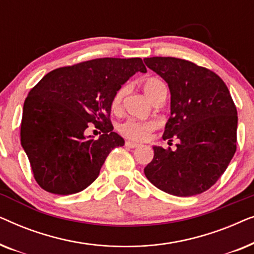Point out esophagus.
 Listing matches in <instances>:
<instances>
[{"instance_id":"obj_1","label":"esophagus","mask_w":254,"mask_h":254,"mask_svg":"<svg viewBox=\"0 0 254 254\" xmlns=\"http://www.w3.org/2000/svg\"><path fill=\"white\" fill-rule=\"evenodd\" d=\"M125 145H126V147H128V148H137L138 145V143H136V142H131V141H126V143H125Z\"/></svg>"}]
</instances>
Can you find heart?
<instances>
[{
	"instance_id": "obj_1",
	"label": "heart",
	"mask_w": 254,
	"mask_h": 254,
	"mask_svg": "<svg viewBox=\"0 0 254 254\" xmlns=\"http://www.w3.org/2000/svg\"><path fill=\"white\" fill-rule=\"evenodd\" d=\"M162 86H165V84L161 81V79L156 77H150L148 78L143 84L144 93L147 95L149 99L152 100L156 96V93L158 92V90L161 89ZM125 92H126V88H121L116 92V95H114L112 99V110H119ZM156 126H157V125H156L155 121L152 120L128 119L126 121H124L123 124H120L118 129H119L120 134L123 135V136L129 138V140L145 141L149 136H150L151 131L155 130Z\"/></svg>"
}]
</instances>
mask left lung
Instances as JSON below:
<instances>
[{"label": "left lung", "mask_w": 254, "mask_h": 254, "mask_svg": "<svg viewBox=\"0 0 254 254\" xmlns=\"http://www.w3.org/2000/svg\"><path fill=\"white\" fill-rule=\"evenodd\" d=\"M143 61L171 93L163 140H179L176 150L154 145L144 175L172 195L202 193L223 175L236 152L238 117L230 92L220 76L193 62L161 57Z\"/></svg>", "instance_id": "1"}]
</instances>
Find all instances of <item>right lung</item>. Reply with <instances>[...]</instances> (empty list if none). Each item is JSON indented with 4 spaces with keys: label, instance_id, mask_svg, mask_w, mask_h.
Listing matches in <instances>:
<instances>
[{
    "label": "right lung",
    "instance_id": "right-lung-1",
    "mask_svg": "<svg viewBox=\"0 0 254 254\" xmlns=\"http://www.w3.org/2000/svg\"><path fill=\"white\" fill-rule=\"evenodd\" d=\"M138 71L147 72L140 58L95 59L52 70L31 90L20 144L41 189L68 195L95 182L110 152L125 144L109 118L112 99ZM89 122L103 127L98 139L85 135Z\"/></svg>",
    "mask_w": 254,
    "mask_h": 254
}]
</instances>
